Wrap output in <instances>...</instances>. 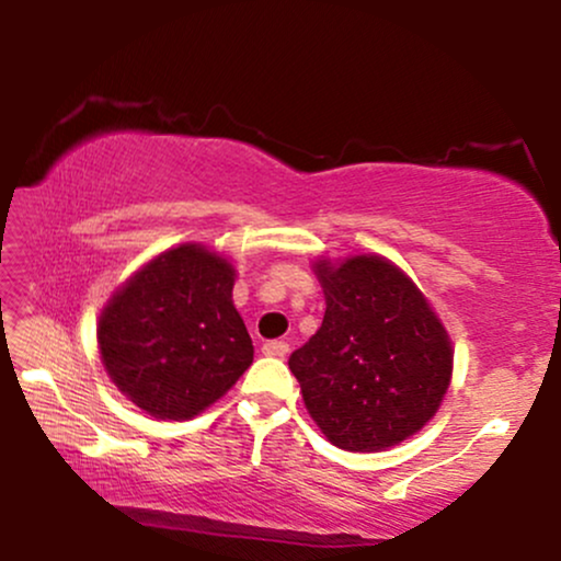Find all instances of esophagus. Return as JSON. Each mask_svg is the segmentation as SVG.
Returning a JSON list of instances; mask_svg holds the SVG:
<instances>
[{
    "label": "esophagus",
    "mask_w": 561,
    "mask_h": 561,
    "mask_svg": "<svg viewBox=\"0 0 561 561\" xmlns=\"http://www.w3.org/2000/svg\"><path fill=\"white\" fill-rule=\"evenodd\" d=\"M288 350H290L288 344L280 342V340H271V342L263 344V355H267V357H286Z\"/></svg>",
    "instance_id": "34e87169"
}]
</instances>
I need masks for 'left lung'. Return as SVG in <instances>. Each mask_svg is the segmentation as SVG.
Returning a JSON list of instances; mask_svg holds the SVG:
<instances>
[{"instance_id":"8db88e82","label":"left lung","mask_w":561,"mask_h":561,"mask_svg":"<svg viewBox=\"0 0 561 561\" xmlns=\"http://www.w3.org/2000/svg\"><path fill=\"white\" fill-rule=\"evenodd\" d=\"M327 311L288 357L304 403L340 449L378 451L416 434L449 388L451 347L421 290L378 255L317 265Z\"/></svg>"}]
</instances>
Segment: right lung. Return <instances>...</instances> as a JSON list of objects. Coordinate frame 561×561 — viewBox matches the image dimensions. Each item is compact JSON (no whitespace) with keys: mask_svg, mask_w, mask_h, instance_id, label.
Masks as SVG:
<instances>
[{"mask_svg":"<svg viewBox=\"0 0 561 561\" xmlns=\"http://www.w3.org/2000/svg\"><path fill=\"white\" fill-rule=\"evenodd\" d=\"M234 267L202 244L158 255L99 319V350L129 401L158 419H191L252 365V340L232 304Z\"/></svg>","mask_w":561,"mask_h":561,"instance_id":"1","label":"right lung"}]
</instances>
